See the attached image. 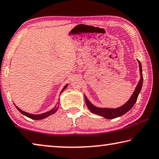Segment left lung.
I'll return each mask as SVG.
<instances>
[{"label":"left lung","instance_id":"8db88e82","mask_svg":"<svg viewBox=\"0 0 159 159\" xmlns=\"http://www.w3.org/2000/svg\"><path fill=\"white\" fill-rule=\"evenodd\" d=\"M139 62V72H140V80L138 82V84L136 86V88L134 91L133 93L129 98V99L127 101V102L123 104V106H120L118 108H100L97 107L92 104L90 102L89 100L88 99L87 97L84 95V98L86 101V104H87L89 110L92 112V113L97 114V115L101 116L106 119H113L118 117H120L121 116L124 115L126 113H127L130 109L133 107L134 103H136L137 97L140 93V91L142 89V84H143V76H142V64L139 61L137 60Z\"/></svg>","mask_w":159,"mask_h":159}]
</instances>
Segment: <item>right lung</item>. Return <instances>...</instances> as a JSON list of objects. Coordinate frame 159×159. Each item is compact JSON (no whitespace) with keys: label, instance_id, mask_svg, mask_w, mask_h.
Wrapping results in <instances>:
<instances>
[{"label":"right lung","instance_id":"right-lung-1","mask_svg":"<svg viewBox=\"0 0 159 159\" xmlns=\"http://www.w3.org/2000/svg\"><path fill=\"white\" fill-rule=\"evenodd\" d=\"M67 86H68V84H66V86H65V87H63V89H62V91L61 92V93L62 92H63L65 89H66V88L67 87ZM61 93H60V94H61ZM59 103L60 102L58 101V103L56 104V105L55 106V107H54L53 109H51V110L48 111H46V112H45V113H41V114H32V113H27V112H25L24 111L21 110V109L19 107H17V106H16L17 109L21 113L23 114V115L25 116L28 117V118H30L31 119H33V120H42V119L47 118V117H48L49 116L53 115V113H55L56 112L58 111V109Z\"/></svg>","mask_w":159,"mask_h":159}]
</instances>
